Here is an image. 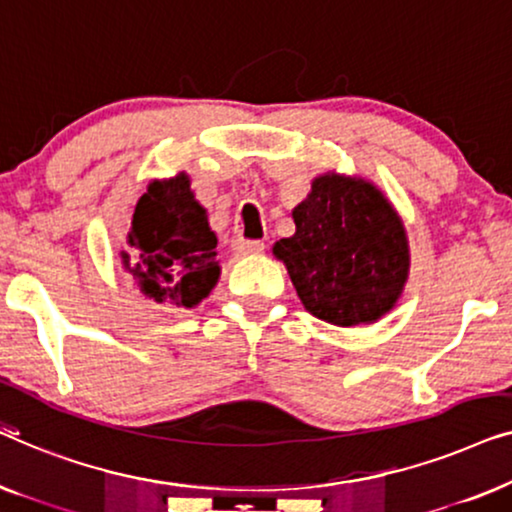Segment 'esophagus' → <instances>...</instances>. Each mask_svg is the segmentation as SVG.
<instances>
[{"mask_svg":"<svg viewBox=\"0 0 512 512\" xmlns=\"http://www.w3.org/2000/svg\"><path fill=\"white\" fill-rule=\"evenodd\" d=\"M263 249H265L263 242H247V240L235 242L237 256H256V254H263Z\"/></svg>","mask_w":512,"mask_h":512,"instance_id":"esophagus-1","label":"esophagus"}]
</instances>
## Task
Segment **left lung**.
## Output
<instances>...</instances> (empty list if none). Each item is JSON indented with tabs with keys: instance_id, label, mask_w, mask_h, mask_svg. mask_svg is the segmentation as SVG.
Instances as JSON below:
<instances>
[{
	"instance_id": "8db88e82",
	"label": "left lung",
	"mask_w": 512,
	"mask_h": 512,
	"mask_svg": "<svg viewBox=\"0 0 512 512\" xmlns=\"http://www.w3.org/2000/svg\"><path fill=\"white\" fill-rule=\"evenodd\" d=\"M296 233L275 242L300 303L333 326L375 324L394 310L410 277L401 214L370 179L328 170L293 207Z\"/></svg>"
}]
</instances>
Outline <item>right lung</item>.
Instances as JSON below:
<instances>
[{"instance_id":"1","label":"right lung","mask_w":512,"mask_h":512,"mask_svg":"<svg viewBox=\"0 0 512 512\" xmlns=\"http://www.w3.org/2000/svg\"><path fill=\"white\" fill-rule=\"evenodd\" d=\"M123 270L144 298L172 307H198L221 277L216 235L195 200L191 177L153 179L137 200Z\"/></svg>"}]
</instances>
